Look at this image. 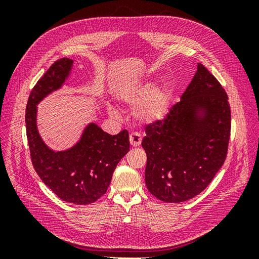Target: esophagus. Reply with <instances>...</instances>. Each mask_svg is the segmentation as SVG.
Returning a JSON list of instances; mask_svg holds the SVG:
<instances>
[{"mask_svg": "<svg viewBox=\"0 0 259 259\" xmlns=\"http://www.w3.org/2000/svg\"><path fill=\"white\" fill-rule=\"evenodd\" d=\"M130 143L133 147H138L142 144V137H140L138 133H132L130 135Z\"/></svg>", "mask_w": 259, "mask_h": 259, "instance_id": "esophagus-1", "label": "esophagus"}]
</instances>
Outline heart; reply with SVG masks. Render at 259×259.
<instances>
[{"label":"heart","mask_w":259,"mask_h":259,"mask_svg":"<svg viewBox=\"0 0 259 259\" xmlns=\"http://www.w3.org/2000/svg\"><path fill=\"white\" fill-rule=\"evenodd\" d=\"M154 80H146L142 83L130 86L122 94L121 99L124 104L134 107L135 120L143 124H155L166 119L169 112L173 92L168 85L156 88ZM111 114L116 115L117 110L109 107Z\"/></svg>","instance_id":"obj_1"}]
</instances>
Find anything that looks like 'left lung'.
<instances>
[{
	"label": "left lung",
	"mask_w": 259,
	"mask_h": 259,
	"mask_svg": "<svg viewBox=\"0 0 259 259\" xmlns=\"http://www.w3.org/2000/svg\"><path fill=\"white\" fill-rule=\"evenodd\" d=\"M230 127L228 96L216 77L198 64L166 119L146 127L142 146L147 153L148 190L166 203L185 202L201 193L226 160Z\"/></svg>",
	"instance_id": "8db88e82"
}]
</instances>
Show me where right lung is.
I'll return each instance as SVG.
<instances>
[{
    "mask_svg": "<svg viewBox=\"0 0 259 259\" xmlns=\"http://www.w3.org/2000/svg\"><path fill=\"white\" fill-rule=\"evenodd\" d=\"M73 60L61 58L50 67L30 93L26 108L27 138L34 169L42 182L62 201L91 204L104 195L112 174L130 150L128 132L110 135L91 122L76 144L55 151L44 143L36 125L37 105L61 89L72 70Z\"/></svg>",
    "mask_w": 259,
    "mask_h": 259,
    "instance_id": "obj_1",
    "label": "right lung"
}]
</instances>
